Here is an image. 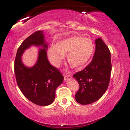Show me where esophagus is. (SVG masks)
<instances>
[{"instance_id": "1", "label": "esophagus", "mask_w": 130, "mask_h": 130, "mask_svg": "<svg viewBox=\"0 0 130 130\" xmlns=\"http://www.w3.org/2000/svg\"><path fill=\"white\" fill-rule=\"evenodd\" d=\"M64 80L65 81L72 78V76H71L70 73H69V72H66V73H64Z\"/></svg>"}]
</instances>
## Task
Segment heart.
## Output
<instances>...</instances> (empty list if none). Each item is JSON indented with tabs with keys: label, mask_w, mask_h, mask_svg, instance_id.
Returning a JSON list of instances; mask_svg holds the SVG:
<instances>
[{
	"label": "heart",
	"mask_w": 130,
	"mask_h": 130,
	"mask_svg": "<svg viewBox=\"0 0 130 130\" xmlns=\"http://www.w3.org/2000/svg\"><path fill=\"white\" fill-rule=\"evenodd\" d=\"M94 50L91 39L73 35L53 44L48 50V56L51 63L58 66L67 54V59L71 66L80 68L88 63Z\"/></svg>",
	"instance_id": "obj_1"
}]
</instances>
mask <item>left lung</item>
<instances>
[{
	"instance_id": "obj_1",
	"label": "left lung",
	"mask_w": 130,
	"mask_h": 130,
	"mask_svg": "<svg viewBox=\"0 0 130 130\" xmlns=\"http://www.w3.org/2000/svg\"><path fill=\"white\" fill-rule=\"evenodd\" d=\"M95 44L92 61L73 76L80 86L75 99L82 105L90 104L100 99L109 83L112 69L110 51L100 38L96 39Z\"/></svg>"
}]
</instances>
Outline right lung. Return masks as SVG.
<instances>
[{
	"instance_id": "obj_1",
	"label": "right lung",
	"mask_w": 130,
	"mask_h": 130,
	"mask_svg": "<svg viewBox=\"0 0 130 130\" xmlns=\"http://www.w3.org/2000/svg\"><path fill=\"white\" fill-rule=\"evenodd\" d=\"M32 45L42 48L39 51L36 63L29 68L23 63L22 56ZM48 46L43 32L36 31L21 44L15 60L14 69L18 86L28 100L40 106L49 105L54 102L56 89L64 80L61 73L48 60Z\"/></svg>"
}]
</instances>
